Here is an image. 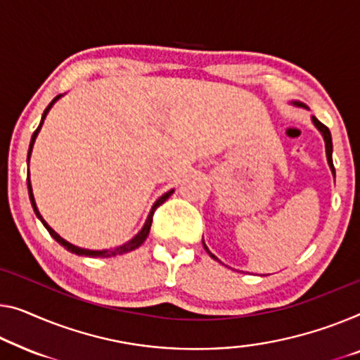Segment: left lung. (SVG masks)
Here are the masks:
<instances>
[{
	"instance_id": "1",
	"label": "left lung",
	"mask_w": 360,
	"mask_h": 360,
	"mask_svg": "<svg viewBox=\"0 0 360 360\" xmlns=\"http://www.w3.org/2000/svg\"><path fill=\"white\" fill-rule=\"evenodd\" d=\"M292 105H296V106H302V108H307V106L302 105V103H297V101H294ZM312 122H314V126L317 127L319 131L321 132V136H323L325 148H326V160H328V165H330V168H331V173H333V176H335V166H333V142H331V134H330V129L326 127L325 124H321V122H320L315 116H312ZM203 248H205V250L208 252V255H210L212 259L218 260L217 257H214V255L212 254V252L208 250V248L205 245V243H203Z\"/></svg>"
}]
</instances>
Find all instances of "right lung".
I'll return each mask as SVG.
<instances>
[{"label": "right lung", "instance_id": "obj_1", "mask_svg": "<svg viewBox=\"0 0 360 360\" xmlns=\"http://www.w3.org/2000/svg\"><path fill=\"white\" fill-rule=\"evenodd\" d=\"M60 98H61V95L55 96V98H53L51 103L46 106V110L43 111L40 124H39V127L35 129V132L32 134L30 146H29V153H27V162H29V160H30V153H32V148H34L35 139H37V136H39V132H40V129H41V124H43V121H45V117H46V115H48V111L51 110V106L55 105V101H56V100H60ZM27 187H29L30 203H32V207H34V212H35V214H37V218H39L40 221L43 223V226L46 228V231L50 233L51 238L55 239L56 243H60V244L63 245V248L66 249V250L72 252V254H76V255H85V257H115V255L127 254V252H131V250H134V249H137L139 245H142V244H143V240L147 239V236H148V233H150V226H152V221H153V213H155V210H157V208H158L160 205H162V203L166 200V198H168V197L174 192L173 189L168 191V192H166V194H163L162 197L158 198L157 202L153 203V207H152V210H150V214H148V218H147L146 224H143V228H142L141 231H139L136 236H134V238H132L131 240H129V243L122 244V245H120V248H116V249H111V250H90V249L77 248V245H74V244H71V243H68V240H66V239H63L61 236L55 231V229H51V226H48V223L45 221V219H43V217H41L40 212H39V208H37V203H35V198H34V192H32V184H30V176H29V173H27Z\"/></svg>", "mask_w": 360, "mask_h": 360}]
</instances>
